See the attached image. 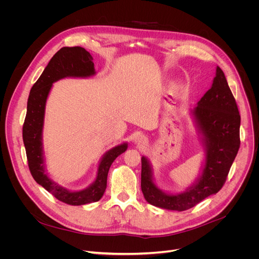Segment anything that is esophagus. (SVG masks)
Here are the masks:
<instances>
[{
    "label": "esophagus",
    "mask_w": 259,
    "mask_h": 259,
    "mask_svg": "<svg viewBox=\"0 0 259 259\" xmlns=\"http://www.w3.org/2000/svg\"><path fill=\"white\" fill-rule=\"evenodd\" d=\"M134 142H135V144H138V145H141V146H143V145H145L146 144V138L144 137V135H138L137 138L134 139Z\"/></svg>",
    "instance_id": "34e87169"
}]
</instances>
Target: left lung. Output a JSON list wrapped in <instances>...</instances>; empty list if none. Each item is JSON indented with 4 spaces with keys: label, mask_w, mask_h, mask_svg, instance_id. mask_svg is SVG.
<instances>
[{
    "label": "left lung",
    "mask_w": 259,
    "mask_h": 259,
    "mask_svg": "<svg viewBox=\"0 0 259 259\" xmlns=\"http://www.w3.org/2000/svg\"><path fill=\"white\" fill-rule=\"evenodd\" d=\"M190 115L205 150L200 173L185 191L165 192L155 184L151 162L142 156V191L145 199L152 206L185 211L216 194L224 186L237 155L240 145V115L225 73L219 66L211 88L203 94L196 107L190 109Z\"/></svg>",
    "instance_id": "1"
}]
</instances>
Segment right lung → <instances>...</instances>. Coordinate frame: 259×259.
<instances>
[{"label":"right lung","instance_id":"1","mask_svg":"<svg viewBox=\"0 0 259 259\" xmlns=\"http://www.w3.org/2000/svg\"><path fill=\"white\" fill-rule=\"evenodd\" d=\"M95 73L93 58L85 48L63 47L52 57L43 73L32 86L27 102L23 142L32 178L54 197L71 206L86 205L102 198L107 187V176L110 166L128 148L127 143H122L105 152L99 162L95 180L83 190L73 191L61 186L52 181L46 171L43 128L46 102L53 83L66 77L88 78L94 76Z\"/></svg>","mask_w":259,"mask_h":259}]
</instances>
